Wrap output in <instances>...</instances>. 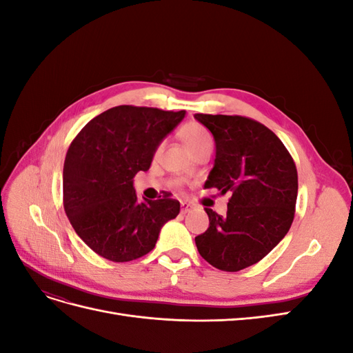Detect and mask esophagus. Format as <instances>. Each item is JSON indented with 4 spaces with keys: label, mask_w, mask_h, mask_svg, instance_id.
<instances>
[{
    "label": "esophagus",
    "mask_w": 353,
    "mask_h": 353,
    "mask_svg": "<svg viewBox=\"0 0 353 353\" xmlns=\"http://www.w3.org/2000/svg\"><path fill=\"white\" fill-rule=\"evenodd\" d=\"M191 209H193V206H191L190 203H187V201L181 203V213H183V215H185V213H188Z\"/></svg>",
    "instance_id": "34e87169"
}]
</instances>
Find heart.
Returning a JSON list of instances; mask_svg holds the SVG:
<instances>
[{"mask_svg":"<svg viewBox=\"0 0 353 353\" xmlns=\"http://www.w3.org/2000/svg\"><path fill=\"white\" fill-rule=\"evenodd\" d=\"M178 134L191 154H194L200 150H205V148L213 147V137L210 131L197 122L185 123L181 128Z\"/></svg>","mask_w":353,"mask_h":353,"instance_id":"1","label":"heart"}]
</instances>
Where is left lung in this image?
<instances>
[{"label":"left lung","mask_w":353,"mask_h":353,"mask_svg":"<svg viewBox=\"0 0 353 353\" xmlns=\"http://www.w3.org/2000/svg\"><path fill=\"white\" fill-rule=\"evenodd\" d=\"M215 138L216 156L205 187L231 193L227 215L206 208L209 228L196 237L201 258L227 272L263 259L292 227L297 170L281 140L244 116L194 114Z\"/></svg>","instance_id":"1"}]
</instances>
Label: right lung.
<instances>
[{"mask_svg":"<svg viewBox=\"0 0 353 353\" xmlns=\"http://www.w3.org/2000/svg\"><path fill=\"white\" fill-rule=\"evenodd\" d=\"M184 116L185 110L117 105L74 137L63 168V206L82 241L103 258H141L176 218L178 200L169 194L138 200L132 179L150 168L159 144Z\"/></svg>","mask_w":353,"mask_h":353,"instance_id":"right-lung-1","label":"right lung"}]
</instances>
